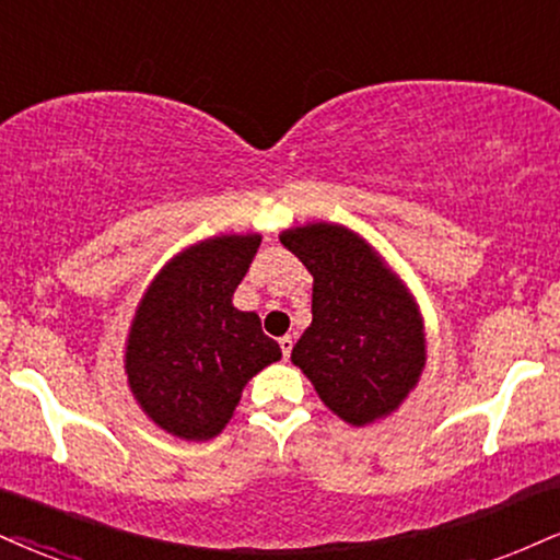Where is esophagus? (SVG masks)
<instances>
[{
    "label": "esophagus",
    "mask_w": 560,
    "mask_h": 560,
    "mask_svg": "<svg viewBox=\"0 0 560 560\" xmlns=\"http://www.w3.org/2000/svg\"><path fill=\"white\" fill-rule=\"evenodd\" d=\"M279 347H281V354H284V360H289V354H292V347H294L292 336H281Z\"/></svg>",
    "instance_id": "1"
}]
</instances>
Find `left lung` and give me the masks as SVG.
Wrapping results in <instances>:
<instances>
[{"label": "left lung", "mask_w": 560, "mask_h": 560, "mask_svg": "<svg viewBox=\"0 0 560 560\" xmlns=\"http://www.w3.org/2000/svg\"><path fill=\"white\" fill-rule=\"evenodd\" d=\"M313 273V323L292 362L336 417L365 428L394 415L428 362L415 294L354 229L331 221L279 234Z\"/></svg>", "instance_id": "1"}]
</instances>
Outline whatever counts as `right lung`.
I'll use <instances>...</instances> for the list:
<instances>
[{"mask_svg": "<svg viewBox=\"0 0 560 560\" xmlns=\"http://www.w3.org/2000/svg\"><path fill=\"white\" fill-rule=\"evenodd\" d=\"M260 234H219L164 262L135 307L125 375L153 425L182 441H211L226 428L242 388L281 360L255 313L232 305Z\"/></svg>", "mask_w": 560, "mask_h": 560, "instance_id": "1", "label": "right lung"}]
</instances>
